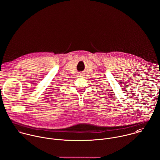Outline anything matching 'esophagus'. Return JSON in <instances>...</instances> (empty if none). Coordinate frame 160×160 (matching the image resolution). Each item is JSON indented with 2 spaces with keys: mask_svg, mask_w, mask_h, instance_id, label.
<instances>
[{
  "mask_svg": "<svg viewBox=\"0 0 160 160\" xmlns=\"http://www.w3.org/2000/svg\"><path fill=\"white\" fill-rule=\"evenodd\" d=\"M80 75V76H82L83 75V73H79V75Z\"/></svg>",
  "mask_w": 160,
  "mask_h": 160,
  "instance_id": "obj_1",
  "label": "esophagus"
}]
</instances>
